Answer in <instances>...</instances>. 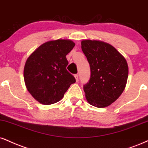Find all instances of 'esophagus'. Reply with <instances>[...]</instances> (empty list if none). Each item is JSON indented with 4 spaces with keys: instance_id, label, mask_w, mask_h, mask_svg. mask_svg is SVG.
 <instances>
[{
    "instance_id": "1",
    "label": "esophagus",
    "mask_w": 148,
    "mask_h": 148,
    "mask_svg": "<svg viewBox=\"0 0 148 148\" xmlns=\"http://www.w3.org/2000/svg\"><path fill=\"white\" fill-rule=\"evenodd\" d=\"M74 76H75L76 81H79V74H75V75H74Z\"/></svg>"
}]
</instances>
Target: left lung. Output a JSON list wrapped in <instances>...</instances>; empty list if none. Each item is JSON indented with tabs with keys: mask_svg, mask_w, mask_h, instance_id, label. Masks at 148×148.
Listing matches in <instances>:
<instances>
[{
	"mask_svg": "<svg viewBox=\"0 0 148 148\" xmlns=\"http://www.w3.org/2000/svg\"><path fill=\"white\" fill-rule=\"evenodd\" d=\"M90 67V79L83 85L87 101L97 108L114 102L125 88L128 66L125 58L113 46L99 40L81 42Z\"/></svg>",
	"mask_w": 148,
	"mask_h": 148,
	"instance_id": "left-lung-1",
	"label": "left lung"
}]
</instances>
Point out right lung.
Masks as SVG:
<instances>
[{
	"label": "right lung",
	"instance_id": "right-lung-1",
	"mask_svg": "<svg viewBox=\"0 0 148 148\" xmlns=\"http://www.w3.org/2000/svg\"><path fill=\"white\" fill-rule=\"evenodd\" d=\"M74 45L69 40H51L38 47L27 58L24 67L25 83L39 103L50 105L58 102L76 82L66 69V55Z\"/></svg>",
	"mask_w": 148,
	"mask_h": 148
}]
</instances>
